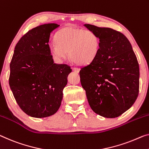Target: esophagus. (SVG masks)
Returning <instances> with one entry per match:
<instances>
[{"label": "esophagus", "instance_id": "1", "mask_svg": "<svg viewBox=\"0 0 149 149\" xmlns=\"http://www.w3.org/2000/svg\"><path fill=\"white\" fill-rule=\"evenodd\" d=\"M72 70L75 73H79V69L77 68H72Z\"/></svg>", "mask_w": 149, "mask_h": 149}]
</instances>
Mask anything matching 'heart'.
Listing matches in <instances>:
<instances>
[{
  "label": "heart",
  "instance_id": "b5f03b06",
  "mask_svg": "<svg viewBox=\"0 0 149 149\" xmlns=\"http://www.w3.org/2000/svg\"><path fill=\"white\" fill-rule=\"evenodd\" d=\"M55 41L49 44V52L56 60L67 57L79 65H87L96 58L100 49V40L92 30L68 26L57 33Z\"/></svg>",
  "mask_w": 149,
  "mask_h": 149
}]
</instances>
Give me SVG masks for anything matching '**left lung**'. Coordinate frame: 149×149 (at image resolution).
<instances>
[{
  "mask_svg": "<svg viewBox=\"0 0 149 149\" xmlns=\"http://www.w3.org/2000/svg\"><path fill=\"white\" fill-rule=\"evenodd\" d=\"M100 37L92 62L79 71L89 105L97 114L116 118L135 102L139 91V65L131 44L120 32L85 24Z\"/></svg>",
  "mask_w": 149,
  "mask_h": 149,
  "instance_id": "obj_1",
  "label": "left lung"
}]
</instances>
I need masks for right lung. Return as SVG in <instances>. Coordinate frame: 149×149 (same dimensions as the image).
<instances>
[{
    "label": "right lung",
    "instance_id": "1",
    "mask_svg": "<svg viewBox=\"0 0 149 149\" xmlns=\"http://www.w3.org/2000/svg\"><path fill=\"white\" fill-rule=\"evenodd\" d=\"M59 26L48 23L33 28L15 47L9 86L18 105L31 117H48L57 112L72 72L66 64L54 63L49 52L51 33Z\"/></svg>",
    "mask_w": 149,
    "mask_h": 149
}]
</instances>
